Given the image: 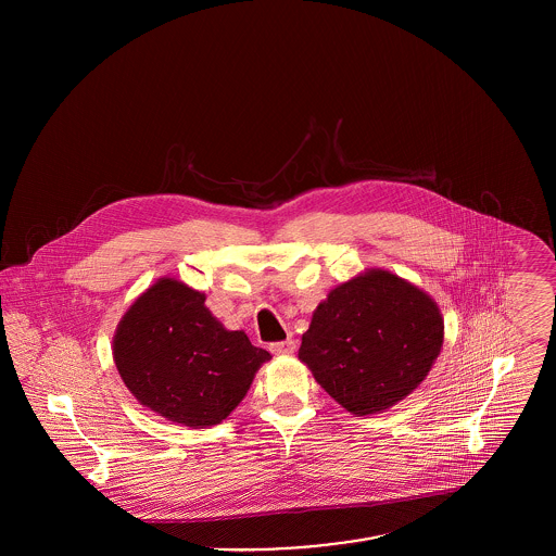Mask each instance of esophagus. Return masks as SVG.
<instances>
[{"label": "esophagus", "mask_w": 556, "mask_h": 556, "mask_svg": "<svg viewBox=\"0 0 556 556\" xmlns=\"http://www.w3.org/2000/svg\"><path fill=\"white\" fill-rule=\"evenodd\" d=\"M269 351L274 355H291L295 353V340H280V342H271Z\"/></svg>", "instance_id": "34e87169"}]
</instances>
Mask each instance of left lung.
I'll return each mask as SVG.
<instances>
[{
	"label": "left lung",
	"mask_w": 556,
	"mask_h": 556,
	"mask_svg": "<svg viewBox=\"0 0 556 556\" xmlns=\"http://www.w3.org/2000/svg\"><path fill=\"white\" fill-rule=\"evenodd\" d=\"M441 344L437 304L394 274L372 269L318 304L300 359L338 404L370 415L408 396L430 372Z\"/></svg>",
	"instance_id": "8db88e82"
}]
</instances>
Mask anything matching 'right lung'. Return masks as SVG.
Segmentation results:
<instances>
[{
  "label": "right lung",
  "instance_id": "1",
  "mask_svg": "<svg viewBox=\"0 0 556 556\" xmlns=\"http://www.w3.org/2000/svg\"><path fill=\"white\" fill-rule=\"evenodd\" d=\"M113 357L141 404L170 421L203 428L238 406L271 355L243 331L225 329L205 308L203 293L164 278L122 318Z\"/></svg>",
  "mask_w": 556,
  "mask_h": 556
}]
</instances>
